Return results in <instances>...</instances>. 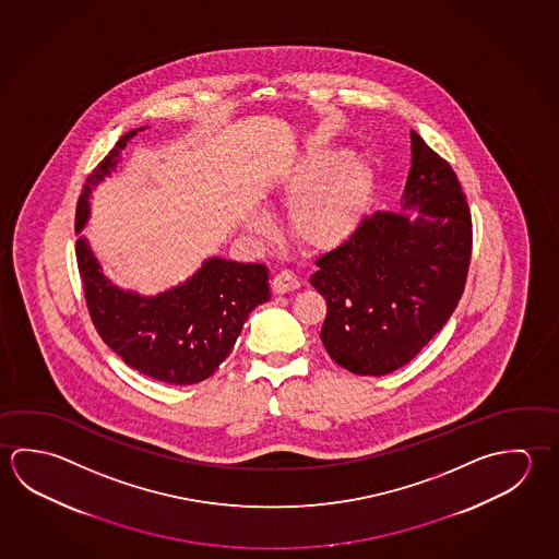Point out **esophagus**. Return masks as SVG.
I'll use <instances>...</instances> for the list:
<instances>
[{"mask_svg":"<svg viewBox=\"0 0 559 559\" xmlns=\"http://www.w3.org/2000/svg\"><path fill=\"white\" fill-rule=\"evenodd\" d=\"M298 286H300V281H298V276L294 275L293 271H281L273 278V288H275L276 294L293 293Z\"/></svg>","mask_w":559,"mask_h":559,"instance_id":"34e87169","label":"esophagus"}]
</instances>
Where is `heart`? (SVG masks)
I'll use <instances>...</instances> for the list:
<instances>
[{
	"mask_svg": "<svg viewBox=\"0 0 559 559\" xmlns=\"http://www.w3.org/2000/svg\"><path fill=\"white\" fill-rule=\"evenodd\" d=\"M371 185V170L361 158L345 157L343 148L312 147L284 170L273 197L290 202L288 229L300 246L330 251L359 226ZM249 227L266 234L271 219L255 214Z\"/></svg>",
	"mask_w": 559,
	"mask_h": 559,
	"instance_id": "b5f03b06",
	"label": "heart"
}]
</instances>
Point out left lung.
I'll list each match as a JSON object with an SVG mask.
<instances>
[{"label":"left lung","mask_w":559,"mask_h":559,"mask_svg":"<svg viewBox=\"0 0 559 559\" xmlns=\"http://www.w3.org/2000/svg\"><path fill=\"white\" fill-rule=\"evenodd\" d=\"M411 141L404 207L424 216L362 217L310 278L328 304L323 347L355 374L381 377L411 362L450 320L467 283L473 224L460 178L416 131Z\"/></svg>","instance_id":"left-lung-1"}]
</instances>
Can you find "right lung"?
<instances>
[{"mask_svg":"<svg viewBox=\"0 0 559 559\" xmlns=\"http://www.w3.org/2000/svg\"><path fill=\"white\" fill-rule=\"evenodd\" d=\"M135 133L119 139L86 178L76 204V231L88 217L92 188L116 168L119 153ZM76 263L99 337L129 367L168 384H194L216 372L251 310L271 298L269 271L259 263L210 259L187 284L155 298L109 284L84 237L76 239Z\"/></svg>","mask_w":559,"mask_h":559,"instance_id":"obj_1","label":"right lung"}]
</instances>
